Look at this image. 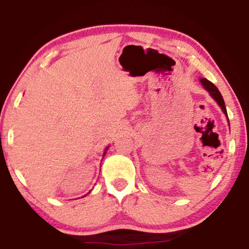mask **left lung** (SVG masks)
I'll use <instances>...</instances> for the list:
<instances>
[{"label":"left lung","mask_w":249,"mask_h":249,"mask_svg":"<svg viewBox=\"0 0 249 249\" xmlns=\"http://www.w3.org/2000/svg\"><path fill=\"white\" fill-rule=\"evenodd\" d=\"M200 82H201L202 87L205 88V90H207L208 92H210V95L212 96V98L215 101L216 103L219 104V107H221V110L224 111V113L226 116H227V110H226V105H225V102H224V98H222L221 93H220V91L218 90V88L215 87V85L213 84L212 82H210L208 79L206 78H200ZM228 119V117H227Z\"/></svg>","instance_id":"left-lung-1"}]
</instances>
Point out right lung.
I'll return each mask as SVG.
<instances>
[{
    "label": "right lung",
    "instance_id": "add662e5",
    "mask_svg": "<svg viewBox=\"0 0 249 249\" xmlns=\"http://www.w3.org/2000/svg\"><path fill=\"white\" fill-rule=\"evenodd\" d=\"M107 150H105V152H104V154H105V153H107Z\"/></svg>",
    "mask_w": 249,
    "mask_h": 249
}]
</instances>
